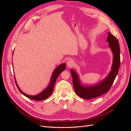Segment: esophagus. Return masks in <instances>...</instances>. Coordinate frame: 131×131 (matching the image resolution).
I'll return each mask as SVG.
<instances>
[{
	"instance_id": "obj_1",
	"label": "esophagus",
	"mask_w": 131,
	"mask_h": 131,
	"mask_svg": "<svg viewBox=\"0 0 131 131\" xmlns=\"http://www.w3.org/2000/svg\"><path fill=\"white\" fill-rule=\"evenodd\" d=\"M74 64V62L72 59H70L67 62V65L68 67H72Z\"/></svg>"
}]
</instances>
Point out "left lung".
<instances>
[{
  "label": "left lung",
  "mask_w": 131,
  "mask_h": 131,
  "mask_svg": "<svg viewBox=\"0 0 131 131\" xmlns=\"http://www.w3.org/2000/svg\"><path fill=\"white\" fill-rule=\"evenodd\" d=\"M106 41L113 54V64L110 73L102 81L91 86L82 85L78 74L72 69L71 74L73 78V84L75 93L79 97L85 100L96 98L107 93L112 86L118 73L120 64V50L117 39L110 33H108Z\"/></svg>",
  "instance_id": "1"
}]
</instances>
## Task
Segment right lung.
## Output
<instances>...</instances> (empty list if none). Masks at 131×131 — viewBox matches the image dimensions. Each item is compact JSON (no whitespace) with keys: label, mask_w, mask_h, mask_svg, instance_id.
<instances>
[{"label":"right lung","mask_w":131,"mask_h":131,"mask_svg":"<svg viewBox=\"0 0 131 131\" xmlns=\"http://www.w3.org/2000/svg\"><path fill=\"white\" fill-rule=\"evenodd\" d=\"M13 53H14V52H13ZM65 69H66L65 63H62V64L57 66L56 68H55V69L53 72L52 75H51V78L50 79V83L48 85V86H47V88L43 90L42 92H41L40 93H39L37 95H35V96H30V95L26 94L25 93L22 92L21 90L19 89V88L18 87V86L17 85V83L16 81V79H15V77L16 84L18 89L21 92V93L24 95L25 96L27 97V98L31 99V100H34V101H41V100H46V99H47L49 97H50L51 95V94L52 93L55 82H56V80L58 77V75L60 74L63 70H64Z\"/></svg>","instance_id":"right-lung-1"}]
</instances>
